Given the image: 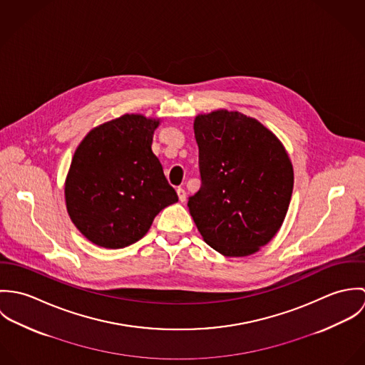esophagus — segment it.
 <instances>
[{
	"label": "esophagus",
	"mask_w": 365,
	"mask_h": 365,
	"mask_svg": "<svg viewBox=\"0 0 365 365\" xmlns=\"http://www.w3.org/2000/svg\"><path fill=\"white\" fill-rule=\"evenodd\" d=\"M177 194H178L180 201H181V202H185V200H187V192H185V190H184V188H178V190H177Z\"/></svg>",
	"instance_id": "esophagus-1"
}]
</instances>
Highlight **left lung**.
<instances>
[{
  "label": "left lung",
  "instance_id": "left-lung-1",
  "mask_svg": "<svg viewBox=\"0 0 365 365\" xmlns=\"http://www.w3.org/2000/svg\"><path fill=\"white\" fill-rule=\"evenodd\" d=\"M201 188L190 213L212 249L243 257L281 227L294 188V170L279 140L259 120L215 110L194 122Z\"/></svg>",
  "mask_w": 365,
  "mask_h": 365
}]
</instances>
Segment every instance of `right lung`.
<instances>
[{"label":"right lung","mask_w":365,"mask_h":365,"mask_svg":"<svg viewBox=\"0 0 365 365\" xmlns=\"http://www.w3.org/2000/svg\"><path fill=\"white\" fill-rule=\"evenodd\" d=\"M158 120L123 115L93 129L77 148L66 204L94 245L123 249L140 240L161 209L178 201L153 152Z\"/></svg>","instance_id":"add662e5"}]
</instances>
